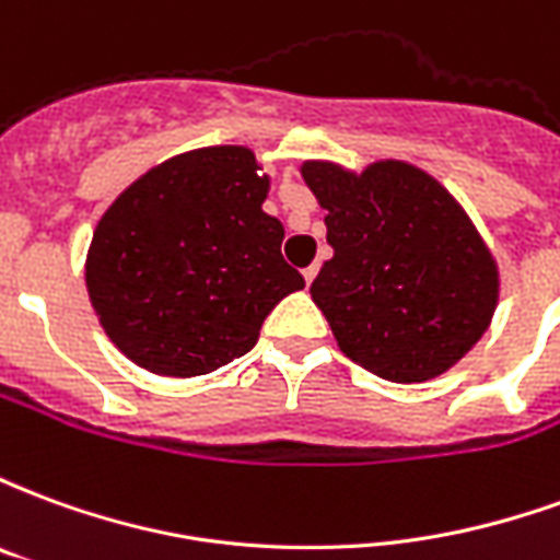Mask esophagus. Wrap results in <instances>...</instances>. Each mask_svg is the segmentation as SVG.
Returning <instances> with one entry per match:
<instances>
[{
	"instance_id": "obj_1",
	"label": "esophagus",
	"mask_w": 560,
	"mask_h": 560,
	"mask_svg": "<svg viewBox=\"0 0 560 560\" xmlns=\"http://www.w3.org/2000/svg\"><path fill=\"white\" fill-rule=\"evenodd\" d=\"M315 276H317V264H312V267H305V269H303L305 284H312V281H315Z\"/></svg>"
}]
</instances>
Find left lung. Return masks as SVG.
<instances>
[{
    "instance_id": "8db88e82",
    "label": "left lung",
    "mask_w": 560,
    "mask_h": 560,
    "mask_svg": "<svg viewBox=\"0 0 560 560\" xmlns=\"http://www.w3.org/2000/svg\"><path fill=\"white\" fill-rule=\"evenodd\" d=\"M327 209L332 257L312 300L345 357L396 384L444 375L480 341L498 305V267L444 185L405 161L351 173L305 161Z\"/></svg>"
}]
</instances>
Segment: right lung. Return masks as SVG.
<instances>
[{"label": "right lung", "mask_w": 560, "mask_h": 560, "mask_svg": "<svg viewBox=\"0 0 560 560\" xmlns=\"http://www.w3.org/2000/svg\"><path fill=\"white\" fill-rule=\"evenodd\" d=\"M245 147L167 159L104 212L86 255L92 308L119 351L152 375H209L255 348L303 276L264 212L269 176Z\"/></svg>", "instance_id": "right-lung-1"}]
</instances>
